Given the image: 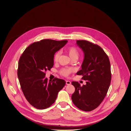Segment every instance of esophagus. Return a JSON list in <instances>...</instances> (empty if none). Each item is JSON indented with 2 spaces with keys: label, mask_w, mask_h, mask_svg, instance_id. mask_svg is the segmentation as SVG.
I'll return each mask as SVG.
<instances>
[{
  "label": "esophagus",
  "mask_w": 131,
  "mask_h": 131,
  "mask_svg": "<svg viewBox=\"0 0 131 131\" xmlns=\"http://www.w3.org/2000/svg\"><path fill=\"white\" fill-rule=\"evenodd\" d=\"M71 84V82L69 81H66V84L69 85H70Z\"/></svg>",
  "instance_id": "1"
}]
</instances>
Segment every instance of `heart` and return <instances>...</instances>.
<instances>
[{"label":"heart","mask_w":131,"mask_h":131,"mask_svg":"<svg viewBox=\"0 0 131 131\" xmlns=\"http://www.w3.org/2000/svg\"><path fill=\"white\" fill-rule=\"evenodd\" d=\"M67 52L68 53L71 58L78 59L80 56V51L77 47L74 46H70L66 49ZM60 53L57 52L54 54L53 57V60L54 62H57L59 59ZM73 72V69L71 68H62L59 70V73L60 75L64 77H68Z\"/></svg>","instance_id":"heart-1"}]
</instances>
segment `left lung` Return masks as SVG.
<instances>
[{"label":"left lung","instance_id":"left-lung-1","mask_svg":"<svg viewBox=\"0 0 131 131\" xmlns=\"http://www.w3.org/2000/svg\"><path fill=\"white\" fill-rule=\"evenodd\" d=\"M77 44L84 52L82 70L77 73L82 75L86 84L81 86L72 82L75 91L72 99L79 109L90 112L102 102L107 93L112 79L109 57L99 45L86 40H77Z\"/></svg>","mask_w":131,"mask_h":131}]
</instances>
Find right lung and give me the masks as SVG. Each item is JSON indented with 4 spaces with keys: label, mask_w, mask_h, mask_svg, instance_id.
Masks as SVG:
<instances>
[{
    "label": "right lung",
    "mask_w": 131,
    "mask_h": 131,
    "mask_svg": "<svg viewBox=\"0 0 131 131\" xmlns=\"http://www.w3.org/2000/svg\"><path fill=\"white\" fill-rule=\"evenodd\" d=\"M67 42L43 39L28 46L20 56L17 73L20 88L27 101L37 109L53 104L66 84L64 80L48 81L45 75L53 66L54 54Z\"/></svg>",
    "instance_id": "right-lung-1"
}]
</instances>
